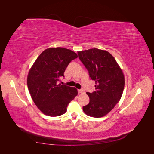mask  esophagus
<instances>
[{
  "label": "esophagus",
  "instance_id": "obj_1",
  "mask_svg": "<svg viewBox=\"0 0 154 154\" xmlns=\"http://www.w3.org/2000/svg\"><path fill=\"white\" fill-rule=\"evenodd\" d=\"M78 91L79 94H82V93H84L85 92V91L83 90V89H79Z\"/></svg>",
  "mask_w": 154,
  "mask_h": 154
}]
</instances>
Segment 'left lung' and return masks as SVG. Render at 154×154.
I'll list each match as a JSON object with an SVG mask.
<instances>
[{
    "label": "left lung",
    "instance_id": "1",
    "mask_svg": "<svg viewBox=\"0 0 154 154\" xmlns=\"http://www.w3.org/2000/svg\"><path fill=\"white\" fill-rule=\"evenodd\" d=\"M78 54L89 77L96 83L95 91L87 92L90 101L83 106V110L91 117H103L122 97L125 86L122 70L108 51L93 48L79 51Z\"/></svg>",
    "mask_w": 154,
    "mask_h": 154
}]
</instances>
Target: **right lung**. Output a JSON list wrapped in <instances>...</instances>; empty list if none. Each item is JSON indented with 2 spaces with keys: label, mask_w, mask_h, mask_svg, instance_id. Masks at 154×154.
<instances>
[{
  "label": "right lung",
  "mask_w": 154,
  "mask_h": 154,
  "mask_svg": "<svg viewBox=\"0 0 154 154\" xmlns=\"http://www.w3.org/2000/svg\"><path fill=\"white\" fill-rule=\"evenodd\" d=\"M78 57L72 51L49 48L37 58L28 73L27 87L32 100L44 114L51 117L62 115L77 96L76 88L58 83L69 63Z\"/></svg>",
  "instance_id": "obj_1"
}]
</instances>
